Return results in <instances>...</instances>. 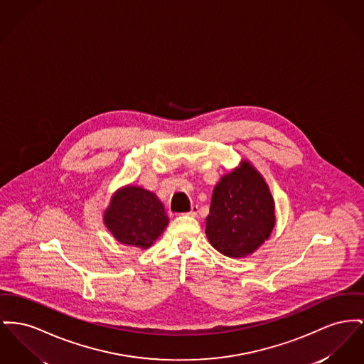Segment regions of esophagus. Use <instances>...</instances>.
<instances>
[{
  "instance_id": "obj_1",
  "label": "esophagus",
  "mask_w": 364,
  "mask_h": 364,
  "mask_svg": "<svg viewBox=\"0 0 364 364\" xmlns=\"http://www.w3.org/2000/svg\"><path fill=\"white\" fill-rule=\"evenodd\" d=\"M187 214H188L190 217H196V215H198V206L193 205V208H191V210Z\"/></svg>"
}]
</instances>
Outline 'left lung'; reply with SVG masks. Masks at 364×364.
I'll list each match as a JSON object with an SVG mask.
<instances>
[{
	"label": "left lung",
	"mask_w": 364,
	"mask_h": 364,
	"mask_svg": "<svg viewBox=\"0 0 364 364\" xmlns=\"http://www.w3.org/2000/svg\"><path fill=\"white\" fill-rule=\"evenodd\" d=\"M277 223L275 200L253 164L242 159L214 187L206 236L217 252L230 258L253 255L268 240Z\"/></svg>",
	"instance_id": "8db88e82"
}]
</instances>
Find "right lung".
<instances>
[{"instance_id": "1", "label": "right lung", "mask_w": 364, "mask_h": 364, "mask_svg": "<svg viewBox=\"0 0 364 364\" xmlns=\"http://www.w3.org/2000/svg\"><path fill=\"white\" fill-rule=\"evenodd\" d=\"M103 221L119 243L146 250L164 234L169 217L155 193L129 184L112 193Z\"/></svg>"}]
</instances>
